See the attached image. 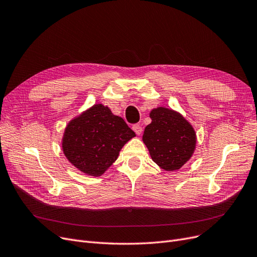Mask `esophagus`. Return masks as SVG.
Here are the masks:
<instances>
[{"mask_svg": "<svg viewBox=\"0 0 257 257\" xmlns=\"http://www.w3.org/2000/svg\"><path fill=\"white\" fill-rule=\"evenodd\" d=\"M133 131H134L137 135H141V133H142V127H141V125L140 124H134L133 125Z\"/></svg>", "mask_w": 257, "mask_h": 257, "instance_id": "esophagus-1", "label": "esophagus"}]
</instances>
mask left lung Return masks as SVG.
<instances>
[{
  "label": "left lung",
  "mask_w": 257,
  "mask_h": 257,
  "mask_svg": "<svg viewBox=\"0 0 257 257\" xmlns=\"http://www.w3.org/2000/svg\"><path fill=\"white\" fill-rule=\"evenodd\" d=\"M152 122L145 128L142 140L154 162L166 171L179 170L193 155L196 134L178 112L166 107L153 109Z\"/></svg>",
  "instance_id": "8db88e82"
}]
</instances>
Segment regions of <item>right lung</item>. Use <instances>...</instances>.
Segmentation results:
<instances>
[{
    "mask_svg": "<svg viewBox=\"0 0 257 257\" xmlns=\"http://www.w3.org/2000/svg\"><path fill=\"white\" fill-rule=\"evenodd\" d=\"M135 133L107 106L96 104L71 120L62 148L71 164L90 176H101L112 164Z\"/></svg>",
    "mask_w": 257,
    "mask_h": 257,
    "instance_id": "obj_1",
    "label": "right lung"
}]
</instances>
